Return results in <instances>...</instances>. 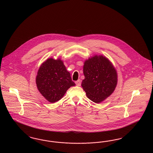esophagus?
Returning <instances> with one entry per match:
<instances>
[{
  "label": "esophagus",
  "instance_id": "1",
  "mask_svg": "<svg viewBox=\"0 0 153 153\" xmlns=\"http://www.w3.org/2000/svg\"><path fill=\"white\" fill-rule=\"evenodd\" d=\"M75 83H76V85H77V86H80L81 85V80H78L77 81H76V82H75Z\"/></svg>",
  "mask_w": 153,
  "mask_h": 153
}]
</instances>
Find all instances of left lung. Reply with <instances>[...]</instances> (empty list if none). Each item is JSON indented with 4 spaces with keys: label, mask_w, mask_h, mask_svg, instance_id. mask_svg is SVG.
<instances>
[{
    "label": "left lung",
    "mask_w": 153,
    "mask_h": 153,
    "mask_svg": "<svg viewBox=\"0 0 153 153\" xmlns=\"http://www.w3.org/2000/svg\"><path fill=\"white\" fill-rule=\"evenodd\" d=\"M83 73L85 79L81 86L88 98L94 102H103L117 87V70L109 59L102 55H95L86 59Z\"/></svg>",
    "instance_id": "8db88e82"
}]
</instances>
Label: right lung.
I'll return each instance as SVG.
<instances>
[{
  "label": "right lung",
  "instance_id": "right-lung-1",
  "mask_svg": "<svg viewBox=\"0 0 153 153\" xmlns=\"http://www.w3.org/2000/svg\"><path fill=\"white\" fill-rule=\"evenodd\" d=\"M36 79L39 92L51 103L59 100L69 88L76 85L60 58H49L45 61L38 71Z\"/></svg>",
  "mask_w": 153,
  "mask_h": 153
}]
</instances>
